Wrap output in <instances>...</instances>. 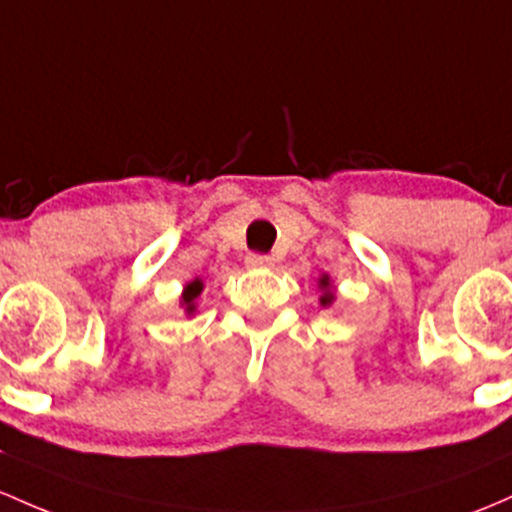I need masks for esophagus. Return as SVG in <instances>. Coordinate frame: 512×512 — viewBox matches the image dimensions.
<instances>
[{
  "instance_id": "esophagus-1",
  "label": "esophagus",
  "mask_w": 512,
  "mask_h": 512,
  "mask_svg": "<svg viewBox=\"0 0 512 512\" xmlns=\"http://www.w3.org/2000/svg\"><path fill=\"white\" fill-rule=\"evenodd\" d=\"M245 265H247V269H272L274 260L267 255H250L245 260Z\"/></svg>"
}]
</instances>
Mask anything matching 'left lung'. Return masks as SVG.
Masks as SVG:
<instances>
[{
    "label": "left lung",
    "mask_w": 512,
    "mask_h": 512,
    "mask_svg": "<svg viewBox=\"0 0 512 512\" xmlns=\"http://www.w3.org/2000/svg\"><path fill=\"white\" fill-rule=\"evenodd\" d=\"M318 289L323 291V294H320V306H330V303L335 301L333 279H330V274H320V277H318Z\"/></svg>",
    "instance_id": "obj_1"
}]
</instances>
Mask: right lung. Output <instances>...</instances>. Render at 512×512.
<instances>
[{"instance_id": "1", "label": "right lung", "mask_w": 512, "mask_h": 512, "mask_svg": "<svg viewBox=\"0 0 512 512\" xmlns=\"http://www.w3.org/2000/svg\"><path fill=\"white\" fill-rule=\"evenodd\" d=\"M201 291H204V282H201L199 277L192 279V282H189V284H184L182 296H179V308H182V311L187 313V318H192L194 313H196V306H199V303H196V299H199V296H201Z\"/></svg>"}]
</instances>
